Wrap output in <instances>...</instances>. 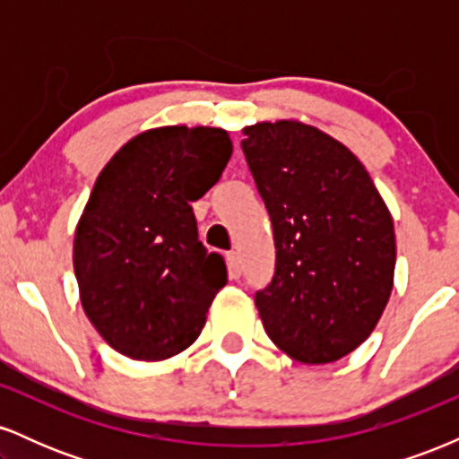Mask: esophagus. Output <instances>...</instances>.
Listing matches in <instances>:
<instances>
[{"label": "esophagus", "mask_w": 459, "mask_h": 459, "mask_svg": "<svg viewBox=\"0 0 459 459\" xmlns=\"http://www.w3.org/2000/svg\"><path fill=\"white\" fill-rule=\"evenodd\" d=\"M226 263H229V273L230 278H239L241 276V261L237 252H229L226 255Z\"/></svg>", "instance_id": "1"}]
</instances>
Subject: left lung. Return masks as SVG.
<instances>
[{"label": "left lung", "mask_w": 459, "mask_h": 459, "mask_svg": "<svg viewBox=\"0 0 459 459\" xmlns=\"http://www.w3.org/2000/svg\"><path fill=\"white\" fill-rule=\"evenodd\" d=\"M247 168L272 220L276 265L255 293L284 354L325 365L354 351L393 291V218L341 142L291 120L244 129Z\"/></svg>", "instance_id": "obj_1"}]
</instances>
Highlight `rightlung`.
Returning a JSON list of instances; mask_svg holds the SVG:
<instances>
[{"instance_id":"right-lung-1","label":"right lung","mask_w":459,"mask_h":459,"mask_svg":"<svg viewBox=\"0 0 459 459\" xmlns=\"http://www.w3.org/2000/svg\"><path fill=\"white\" fill-rule=\"evenodd\" d=\"M230 152L222 129H152L94 183L73 265L88 319L123 356L163 360L198 339L226 263L198 241L192 203L220 181Z\"/></svg>"}]
</instances>
